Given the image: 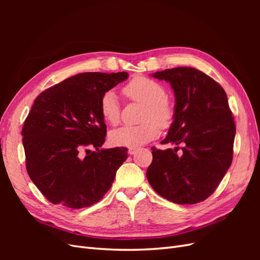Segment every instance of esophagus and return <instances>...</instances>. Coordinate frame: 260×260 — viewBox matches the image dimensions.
<instances>
[{
  "label": "esophagus",
  "instance_id": "34e87169",
  "mask_svg": "<svg viewBox=\"0 0 260 260\" xmlns=\"http://www.w3.org/2000/svg\"><path fill=\"white\" fill-rule=\"evenodd\" d=\"M137 152H138V148H136V147H131V148H129V151H128V153H129L130 155L136 154Z\"/></svg>",
  "mask_w": 260,
  "mask_h": 260
}]
</instances>
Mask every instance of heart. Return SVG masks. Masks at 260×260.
Returning a JSON list of instances; mask_svg holds the SVG:
<instances>
[{
  "label": "heart",
  "instance_id": "b5f03b06",
  "mask_svg": "<svg viewBox=\"0 0 260 260\" xmlns=\"http://www.w3.org/2000/svg\"><path fill=\"white\" fill-rule=\"evenodd\" d=\"M122 93L128 99L144 104L143 123L123 125L109 133V141L116 146L139 147L159 135V124L167 127L174 118V106L166 98L164 86L151 78L139 76L123 86ZM100 111L104 120L111 124L119 121L120 104L114 91H107L100 100Z\"/></svg>",
  "mask_w": 260,
  "mask_h": 260
}]
</instances>
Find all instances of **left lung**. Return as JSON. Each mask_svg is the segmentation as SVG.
Instances as JSON below:
<instances>
[{
    "instance_id": "1",
    "label": "left lung",
    "mask_w": 260,
    "mask_h": 260,
    "mask_svg": "<svg viewBox=\"0 0 260 260\" xmlns=\"http://www.w3.org/2000/svg\"><path fill=\"white\" fill-rule=\"evenodd\" d=\"M152 77L169 82L175 92L174 121L161 143L176 147H152L146 178L157 194L172 203L205 201L233 158L235 123L226 94L212 78L192 67L165 69Z\"/></svg>"
}]
</instances>
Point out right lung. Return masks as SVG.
<instances>
[{
  "label": "right lung",
  "instance_id": "1",
  "mask_svg": "<svg viewBox=\"0 0 260 260\" xmlns=\"http://www.w3.org/2000/svg\"><path fill=\"white\" fill-rule=\"evenodd\" d=\"M128 76L124 72L79 74L35 100L21 131L26 168L51 203L74 209L88 207L111 188L128 149L101 148L106 124L100 100Z\"/></svg>",
  "mask_w": 260,
  "mask_h": 260
}]
</instances>
